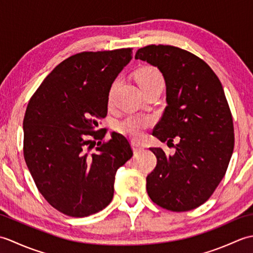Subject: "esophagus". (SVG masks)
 Returning a JSON list of instances; mask_svg holds the SVG:
<instances>
[{
	"label": "esophagus",
	"mask_w": 253,
	"mask_h": 253,
	"mask_svg": "<svg viewBox=\"0 0 253 253\" xmlns=\"http://www.w3.org/2000/svg\"><path fill=\"white\" fill-rule=\"evenodd\" d=\"M131 146H132V149L135 150V151H138V150L143 149V146H141V144L137 142V141H131Z\"/></svg>",
	"instance_id": "1"
}]
</instances>
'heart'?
I'll return each instance as SVG.
<instances>
[{
  "label": "heart",
  "instance_id": "obj_1",
  "mask_svg": "<svg viewBox=\"0 0 253 253\" xmlns=\"http://www.w3.org/2000/svg\"><path fill=\"white\" fill-rule=\"evenodd\" d=\"M139 85L144 91L155 84H163V76L157 68L143 67L137 73ZM153 124V118L144 115L131 114L118 122L117 130L130 138H141L143 132Z\"/></svg>",
  "mask_w": 253,
  "mask_h": 253
}]
</instances>
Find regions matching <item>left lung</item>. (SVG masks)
I'll list each match as a JSON object with an SVG mask.
<instances>
[{
    "label": "left lung",
    "mask_w": 253,
    "mask_h": 253,
    "mask_svg": "<svg viewBox=\"0 0 253 253\" xmlns=\"http://www.w3.org/2000/svg\"><path fill=\"white\" fill-rule=\"evenodd\" d=\"M136 60L158 67L166 84L168 106L152 135L176 151L150 150L157 166L147 176V191L161 208L190 211L213 195L234 151L233 116L222 84L200 57L173 45H147Z\"/></svg>",
    "instance_id": "1"
}]
</instances>
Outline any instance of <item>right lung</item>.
Instances as JSON below:
<instances>
[{
  "label": "right lung",
  "instance_id": "obj_1",
  "mask_svg": "<svg viewBox=\"0 0 253 253\" xmlns=\"http://www.w3.org/2000/svg\"><path fill=\"white\" fill-rule=\"evenodd\" d=\"M132 49L82 52L47 75L24 117V158L38 190L65 215L103 210L114 195L117 169L132 157L127 139L98 121L107 114L109 92L132 57Z\"/></svg>",
  "mask_w": 253,
  "mask_h": 253
}]
</instances>
